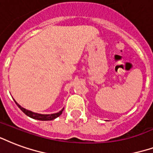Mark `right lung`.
<instances>
[{"mask_svg": "<svg viewBox=\"0 0 153 153\" xmlns=\"http://www.w3.org/2000/svg\"><path fill=\"white\" fill-rule=\"evenodd\" d=\"M16 105L19 106V108H20V109H21V110H22L25 114H26V115H27L28 117H31V118H34V119L40 120V121H51V120L55 119V118H56L57 117H59L60 115L62 114L63 109H64V108H62V110H61L60 112L53 114H36V113H33V112H31V111H29V110H27V109L22 108V107H21L18 103H16Z\"/></svg>", "mask_w": 153, "mask_h": 153, "instance_id": "obj_1", "label": "right lung"}]
</instances>
